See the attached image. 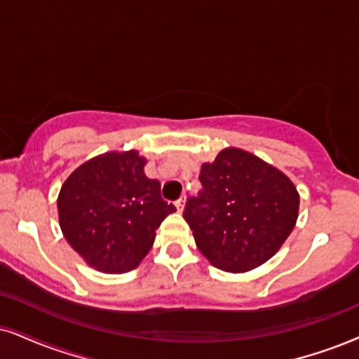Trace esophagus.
Here are the masks:
<instances>
[{
	"label": "esophagus",
	"mask_w": 359,
	"mask_h": 359,
	"mask_svg": "<svg viewBox=\"0 0 359 359\" xmlns=\"http://www.w3.org/2000/svg\"><path fill=\"white\" fill-rule=\"evenodd\" d=\"M175 207H177V212L182 213L184 212V207H185V197H180L179 201L175 202Z\"/></svg>",
	"instance_id": "34e87169"
}]
</instances>
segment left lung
<instances>
[{
  "label": "left lung",
  "instance_id": "left-lung-1",
  "mask_svg": "<svg viewBox=\"0 0 359 359\" xmlns=\"http://www.w3.org/2000/svg\"><path fill=\"white\" fill-rule=\"evenodd\" d=\"M202 190L184 219L203 257L240 273L278 252L298 219L300 195L283 172L242 149H224L202 165Z\"/></svg>",
  "mask_w": 359,
  "mask_h": 359
}]
</instances>
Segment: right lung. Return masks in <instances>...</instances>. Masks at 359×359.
I'll list each match as a JSON object with an SVG mask.
<instances>
[{"instance_id":"1","label":"right lung","mask_w":359,"mask_h":359,"mask_svg":"<svg viewBox=\"0 0 359 359\" xmlns=\"http://www.w3.org/2000/svg\"><path fill=\"white\" fill-rule=\"evenodd\" d=\"M144 165L137 151L106 152L79 165L62 184L59 225L94 269L106 273L135 269L152 248L162 220L175 212Z\"/></svg>"}]
</instances>
